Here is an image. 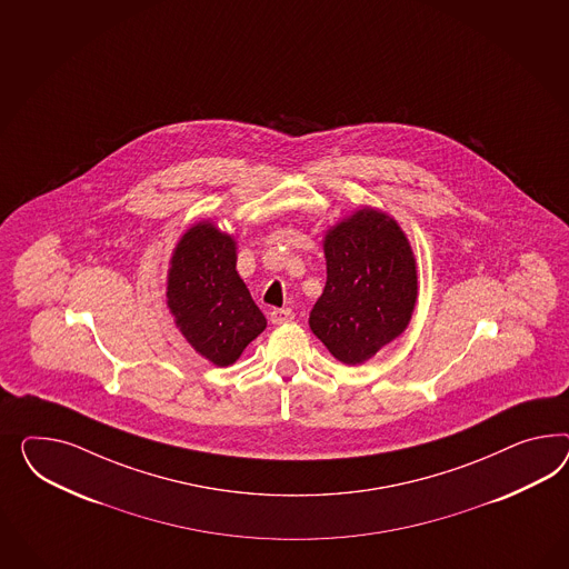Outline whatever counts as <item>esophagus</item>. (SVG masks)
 Here are the masks:
<instances>
[{"label": "esophagus", "mask_w": 569, "mask_h": 569, "mask_svg": "<svg viewBox=\"0 0 569 569\" xmlns=\"http://www.w3.org/2000/svg\"><path fill=\"white\" fill-rule=\"evenodd\" d=\"M293 319V312L290 308H273L269 312V321L273 325L290 323Z\"/></svg>", "instance_id": "34e87169"}]
</instances>
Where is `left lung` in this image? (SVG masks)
<instances>
[{
  "label": "left lung",
  "mask_w": 569,
  "mask_h": 569,
  "mask_svg": "<svg viewBox=\"0 0 569 569\" xmlns=\"http://www.w3.org/2000/svg\"><path fill=\"white\" fill-rule=\"evenodd\" d=\"M327 281L308 325L343 365H362L408 329L418 300L412 244L381 209L360 207L325 231Z\"/></svg>",
  "instance_id": "left-lung-1"
}]
</instances>
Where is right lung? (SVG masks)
<instances>
[{"label":"right lung","instance_id":"add662e5","mask_svg":"<svg viewBox=\"0 0 569 569\" xmlns=\"http://www.w3.org/2000/svg\"><path fill=\"white\" fill-rule=\"evenodd\" d=\"M236 261V238L211 219L190 226L169 259L166 302L173 323L216 367L233 365L267 327Z\"/></svg>","mask_w":569,"mask_h":569}]
</instances>
